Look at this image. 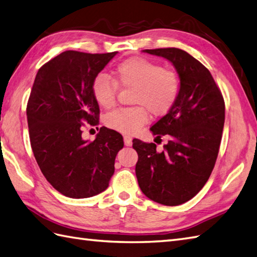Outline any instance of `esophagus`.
<instances>
[{
  "label": "esophagus",
  "mask_w": 257,
  "mask_h": 257,
  "mask_svg": "<svg viewBox=\"0 0 257 257\" xmlns=\"http://www.w3.org/2000/svg\"><path fill=\"white\" fill-rule=\"evenodd\" d=\"M124 144L125 146L132 145V138H131V136H124Z\"/></svg>",
  "instance_id": "obj_1"
}]
</instances>
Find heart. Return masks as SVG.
Returning a JSON list of instances; mask_svg holds the SVG:
<instances>
[{
  "instance_id": "1",
  "label": "heart",
  "mask_w": 257,
  "mask_h": 257,
  "mask_svg": "<svg viewBox=\"0 0 257 257\" xmlns=\"http://www.w3.org/2000/svg\"><path fill=\"white\" fill-rule=\"evenodd\" d=\"M114 76V80L104 73L96 76L92 82V93L101 107L110 109L115 103L116 83L134 89L131 102L138 105L114 110L104 117L106 126L125 134L138 132L147 122V109L155 116L166 114L179 95L178 73L141 57L118 64Z\"/></svg>"
}]
</instances>
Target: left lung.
Wrapping results in <instances>:
<instances>
[{
    "label": "left lung",
    "instance_id": "1",
    "mask_svg": "<svg viewBox=\"0 0 257 257\" xmlns=\"http://www.w3.org/2000/svg\"><path fill=\"white\" fill-rule=\"evenodd\" d=\"M143 51L172 62L180 91L172 109L151 127L157 139L169 136L164 151L133 140L139 154L135 173L147 198L164 206H179L195 197L212 173L224 126V100L210 71L185 50Z\"/></svg>",
    "mask_w": 257,
    "mask_h": 257
}]
</instances>
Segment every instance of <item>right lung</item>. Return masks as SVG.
Here are the masks:
<instances>
[{"label": "right lung", "mask_w": 257, "mask_h": 257, "mask_svg": "<svg viewBox=\"0 0 257 257\" xmlns=\"http://www.w3.org/2000/svg\"><path fill=\"white\" fill-rule=\"evenodd\" d=\"M116 54L67 50L39 68L34 81L26 109L32 150L45 178L66 197L104 191L124 146L122 135L105 126L93 142L81 138L83 122L99 123L92 82Z\"/></svg>", "instance_id": "right-lung-1"}]
</instances>
